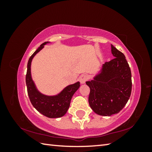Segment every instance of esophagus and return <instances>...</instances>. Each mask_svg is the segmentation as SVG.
Returning a JSON list of instances; mask_svg holds the SVG:
<instances>
[{"mask_svg":"<svg viewBox=\"0 0 152 152\" xmlns=\"http://www.w3.org/2000/svg\"><path fill=\"white\" fill-rule=\"evenodd\" d=\"M88 80V76L86 74H82L79 77V80L81 84H84Z\"/></svg>","mask_w":152,"mask_h":152,"instance_id":"obj_1","label":"esophagus"}]
</instances>
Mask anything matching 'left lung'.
I'll return each mask as SVG.
<instances>
[{
    "instance_id": "8db88e82",
    "label": "left lung",
    "mask_w": 152,
    "mask_h": 152,
    "mask_svg": "<svg viewBox=\"0 0 152 152\" xmlns=\"http://www.w3.org/2000/svg\"><path fill=\"white\" fill-rule=\"evenodd\" d=\"M111 52L115 58L105 62L92 80L86 82L91 89L90 107L102 116L119 113L132 93V72L125 56L113 45Z\"/></svg>"
}]
</instances>
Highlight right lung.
I'll return each instance as SVG.
<instances>
[{
	"mask_svg": "<svg viewBox=\"0 0 152 152\" xmlns=\"http://www.w3.org/2000/svg\"><path fill=\"white\" fill-rule=\"evenodd\" d=\"M45 42L40 45L29 59L26 74V85L30 101L37 111L49 118H59L64 116L70 107L72 97L79 88L80 82L66 86L60 94L56 96H47L38 91L31 74V64L34 56L42 50Z\"/></svg>",
	"mask_w": 152,
	"mask_h": 152,
	"instance_id": "obj_1",
	"label": "right lung"
}]
</instances>
